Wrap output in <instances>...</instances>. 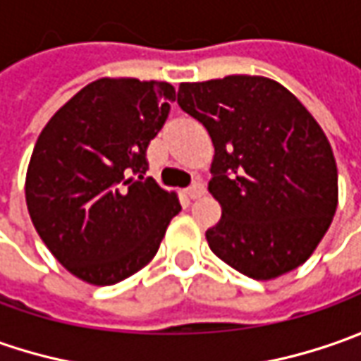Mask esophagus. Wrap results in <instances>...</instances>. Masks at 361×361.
Segmentation results:
<instances>
[{
	"label": "esophagus",
	"mask_w": 361,
	"mask_h": 361,
	"mask_svg": "<svg viewBox=\"0 0 361 361\" xmlns=\"http://www.w3.org/2000/svg\"><path fill=\"white\" fill-rule=\"evenodd\" d=\"M187 195L190 197V199H199V197H202V195H204V187H202V183H195L192 187L187 188Z\"/></svg>",
	"instance_id": "34e87169"
}]
</instances>
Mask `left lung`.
Wrapping results in <instances>:
<instances>
[{"instance_id": "8db88e82", "label": "left lung", "mask_w": 361, "mask_h": 361, "mask_svg": "<svg viewBox=\"0 0 361 361\" xmlns=\"http://www.w3.org/2000/svg\"><path fill=\"white\" fill-rule=\"evenodd\" d=\"M174 100L215 146L209 192L223 215L211 251L261 281L303 265L338 209L334 150L307 108L263 76L183 82Z\"/></svg>"}]
</instances>
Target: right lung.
<instances>
[{
    "instance_id": "1",
    "label": "right lung",
    "mask_w": 361,
    "mask_h": 361,
    "mask_svg": "<svg viewBox=\"0 0 361 361\" xmlns=\"http://www.w3.org/2000/svg\"><path fill=\"white\" fill-rule=\"evenodd\" d=\"M174 100L166 82L100 78L39 132L25 174L37 235L78 279L114 285L152 261L174 215L173 190L145 178L146 148Z\"/></svg>"
}]
</instances>
